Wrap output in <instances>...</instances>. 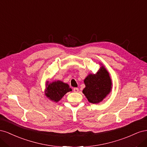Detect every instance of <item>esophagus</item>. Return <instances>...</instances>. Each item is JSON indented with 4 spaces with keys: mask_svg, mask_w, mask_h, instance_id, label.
<instances>
[{
    "mask_svg": "<svg viewBox=\"0 0 147 147\" xmlns=\"http://www.w3.org/2000/svg\"><path fill=\"white\" fill-rule=\"evenodd\" d=\"M78 91H79L78 88H74V92H78Z\"/></svg>",
    "mask_w": 147,
    "mask_h": 147,
    "instance_id": "34e87169",
    "label": "esophagus"
}]
</instances>
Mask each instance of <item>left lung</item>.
I'll return each mask as SVG.
<instances>
[{"mask_svg":"<svg viewBox=\"0 0 147 147\" xmlns=\"http://www.w3.org/2000/svg\"><path fill=\"white\" fill-rule=\"evenodd\" d=\"M86 87L83 93L88 100L92 104H98L109 95L112 89V80L109 73L102 65L96 74H89L84 80Z\"/></svg>","mask_w":147,"mask_h":147,"instance_id":"8db88e82","label":"left lung"}]
</instances>
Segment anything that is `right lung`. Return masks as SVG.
I'll return each mask as SVG.
<instances>
[{
	"mask_svg": "<svg viewBox=\"0 0 147 147\" xmlns=\"http://www.w3.org/2000/svg\"><path fill=\"white\" fill-rule=\"evenodd\" d=\"M45 95L51 100L57 102L67 92L72 91L69 84L61 81H55L48 83L47 82Z\"/></svg>",
	"mask_w": 147,
	"mask_h": 147,
	"instance_id": "right-lung-1",
	"label": "right lung"
}]
</instances>
